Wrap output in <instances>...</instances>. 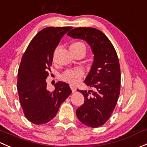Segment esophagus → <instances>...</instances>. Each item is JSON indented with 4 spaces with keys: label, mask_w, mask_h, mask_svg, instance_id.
<instances>
[{
    "label": "esophagus",
    "mask_w": 147,
    "mask_h": 147,
    "mask_svg": "<svg viewBox=\"0 0 147 147\" xmlns=\"http://www.w3.org/2000/svg\"><path fill=\"white\" fill-rule=\"evenodd\" d=\"M69 86H70V89H71V90H72V92H75L77 91V87L75 86H74V85H72V84H70V85H69Z\"/></svg>",
    "instance_id": "obj_1"
}]
</instances>
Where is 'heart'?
Masks as SVG:
<instances>
[{"label":"heart","instance_id":"1","mask_svg":"<svg viewBox=\"0 0 147 147\" xmlns=\"http://www.w3.org/2000/svg\"><path fill=\"white\" fill-rule=\"evenodd\" d=\"M79 49H83L85 50V45L82 42L76 41L71 44L70 49L76 50ZM84 75V70L81 67H76L74 69H69L63 72L61 75V79L65 82L70 83V84H76L78 83Z\"/></svg>","mask_w":147,"mask_h":147}]
</instances>
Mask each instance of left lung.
<instances>
[{"label":"left lung","mask_w":147,"mask_h":147,"mask_svg":"<svg viewBox=\"0 0 147 147\" xmlns=\"http://www.w3.org/2000/svg\"><path fill=\"white\" fill-rule=\"evenodd\" d=\"M74 38L85 40L94 54V61L84 82L95 92L78 90L84 102L77 109L79 120L91 127H98L107 122L115 109L120 92V67L118 55L108 37L98 29L78 27L67 33Z\"/></svg>","instance_id":"obj_1"}]
</instances>
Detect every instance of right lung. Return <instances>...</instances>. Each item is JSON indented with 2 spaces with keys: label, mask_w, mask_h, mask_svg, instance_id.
I'll list each match as a JSON object with an SVG mask.
<instances>
[{
  "label": "right lung",
  "mask_w": 147,
  "mask_h": 147,
  "mask_svg": "<svg viewBox=\"0 0 147 147\" xmlns=\"http://www.w3.org/2000/svg\"><path fill=\"white\" fill-rule=\"evenodd\" d=\"M71 27H49L32 38L22 58L18 73V91L23 112L36 125L49 123L61 103L72 93L68 84L58 82L55 89H47L46 80L51 71L53 52Z\"/></svg>",
  "instance_id": "add662e5"
}]
</instances>
